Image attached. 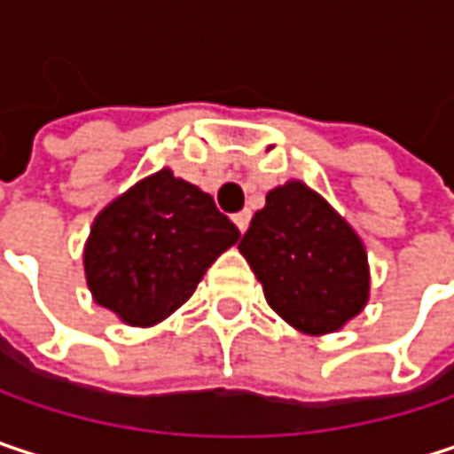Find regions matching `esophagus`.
Listing matches in <instances>:
<instances>
[{"mask_svg": "<svg viewBox=\"0 0 454 454\" xmlns=\"http://www.w3.org/2000/svg\"><path fill=\"white\" fill-rule=\"evenodd\" d=\"M233 223H236V228L244 233L247 226H249V213H247V210H244V213H236V215H233Z\"/></svg>", "mask_w": 454, "mask_h": 454, "instance_id": "1", "label": "esophagus"}]
</instances>
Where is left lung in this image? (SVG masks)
<instances>
[{
    "mask_svg": "<svg viewBox=\"0 0 454 454\" xmlns=\"http://www.w3.org/2000/svg\"><path fill=\"white\" fill-rule=\"evenodd\" d=\"M239 252L262 284L268 305L302 333H333L368 305L371 268L363 239L302 181L265 194V207L254 213Z\"/></svg>",
    "mask_w": 454,
    "mask_h": 454,
    "instance_id": "8db88e82",
    "label": "left lung"
}]
</instances>
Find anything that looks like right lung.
<instances>
[{
	"instance_id": "1",
	"label": "right lung",
	"mask_w": 454,
	"mask_h": 454,
	"mask_svg": "<svg viewBox=\"0 0 454 454\" xmlns=\"http://www.w3.org/2000/svg\"><path fill=\"white\" fill-rule=\"evenodd\" d=\"M239 241L213 197L162 168L94 218L83 273L97 305L149 328L176 313L207 268Z\"/></svg>"
}]
</instances>
